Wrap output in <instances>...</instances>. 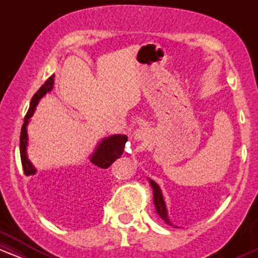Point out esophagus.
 I'll use <instances>...</instances> for the list:
<instances>
[{"mask_svg":"<svg viewBox=\"0 0 258 258\" xmlns=\"http://www.w3.org/2000/svg\"><path fill=\"white\" fill-rule=\"evenodd\" d=\"M133 138L136 141H146V139L149 138V130L146 128V127H141V128L133 133Z\"/></svg>","mask_w":258,"mask_h":258,"instance_id":"esophagus-1","label":"esophagus"}]
</instances>
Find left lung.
Wrapping results in <instances>:
<instances>
[{"instance_id": "obj_1", "label": "left lung", "mask_w": 258, "mask_h": 258, "mask_svg": "<svg viewBox=\"0 0 258 258\" xmlns=\"http://www.w3.org/2000/svg\"><path fill=\"white\" fill-rule=\"evenodd\" d=\"M148 180H149L150 185H152V188H153V199H154V205H155L156 214H158L160 217H161V220L164 221L165 223H167L168 226H173V223L171 222L170 217H168L167 207H166V204H165L164 197H162L161 189H160L158 183L154 182L153 179L148 178ZM173 227L178 228L177 226H173Z\"/></svg>"}]
</instances>
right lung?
Instances as JSON below:
<instances>
[{
    "instance_id": "1",
    "label": "right lung",
    "mask_w": 258,
    "mask_h": 258,
    "mask_svg": "<svg viewBox=\"0 0 258 258\" xmlns=\"http://www.w3.org/2000/svg\"><path fill=\"white\" fill-rule=\"evenodd\" d=\"M53 85H54V75H52L51 78L44 82V85L41 86V88L38 90L35 96L32 97L30 102V108H29L28 112L25 115L24 123H23L22 132H20V158H22V165L23 170L26 176H30V174L36 173V167L32 165V162L28 158V125L30 122L31 116L34 115L35 110H36V106L40 102V99L43 96H46L47 93H49L53 90ZM127 142V136L125 135H112L109 137H105L100 139L94 148L93 153L90 155V162L92 166H97L99 168H108L112 162L116 159H119L122 155L123 149H125V144ZM90 167V166H88Z\"/></svg>"
}]
</instances>
